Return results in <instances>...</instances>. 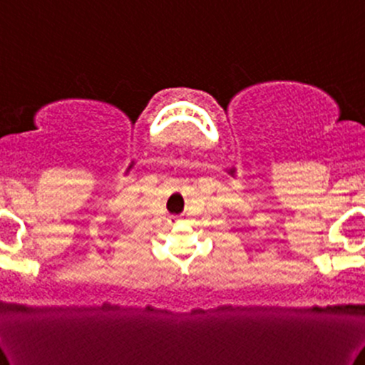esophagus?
I'll return each mask as SVG.
<instances>
[{"instance_id": "1", "label": "esophagus", "mask_w": 365, "mask_h": 365, "mask_svg": "<svg viewBox=\"0 0 365 365\" xmlns=\"http://www.w3.org/2000/svg\"><path fill=\"white\" fill-rule=\"evenodd\" d=\"M178 217L177 216H171V222H177Z\"/></svg>"}]
</instances>
